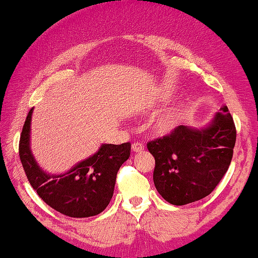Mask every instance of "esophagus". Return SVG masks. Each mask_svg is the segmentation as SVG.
<instances>
[{
  "instance_id": "esophagus-1",
  "label": "esophagus",
  "mask_w": 258,
  "mask_h": 258,
  "mask_svg": "<svg viewBox=\"0 0 258 258\" xmlns=\"http://www.w3.org/2000/svg\"><path fill=\"white\" fill-rule=\"evenodd\" d=\"M144 145L142 144H133L132 146V149L133 152H135V153H141V152H144Z\"/></svg>"
}]
</instances>
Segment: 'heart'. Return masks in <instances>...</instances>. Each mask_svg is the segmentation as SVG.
<instances>
[{"label":"heart","mask_w":258,"mask_h":258,"mask_svg":"<svg viewBox=\"0 0 258 258\" xmlns=\"http://www.w3.org/2000/svg\"><path fill=\"white\" fill-rule=\"evenodd\" d=\"M182 110L180 109H172L167 112H165L159 116L153 123V129L158 134H167L172 132L178 124L182 120Z\"/></svg>","instance_id":"obj_1"}]
</instances>
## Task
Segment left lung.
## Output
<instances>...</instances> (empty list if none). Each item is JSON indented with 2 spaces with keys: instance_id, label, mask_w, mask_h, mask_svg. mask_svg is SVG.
I'll use <instances>...</instances> for the list:
<instances>
[{
  "instance_id": "left-lung-1",
  "label": "left lung",
  "mask_w": 258,
  "mask_h": 258,
  "mask_svg": "<svg viewBox=\"0 0 258 258\" xmlns=\"http://www.w3.org/2000/svg\"><path fill=\"white\" fill-rule=\"evenodd\" d=\"M236 138L233 118L222 106L205 128L179 125L170 135L149 141L158 192L174 206L208 196L227 172Z\"/></svg>"
}]
</instances>
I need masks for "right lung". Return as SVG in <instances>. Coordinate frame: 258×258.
Returning <instances> with one entry per match:
<instances>
[{
  "instance_id": "1",
  "label": "right lung",
  "mask_w": 258,
  "mask_h": 258,
  "mask_svg": "<svg viewBox=\"0 0 258 258\" xmlns=\"http://www.w3.org/2000/svg\"><path fill=\"white\" fill-rule=\"evenodd\" d=\"M30 110L22 128L19 155L30 184L38 196L55 211L72 218H88L99 214L112 199L117 172L128 160L132 145L104 144L97 153L85 159L62 174L41 170L31 153Z\"/></svg>"
}]
</instances>
